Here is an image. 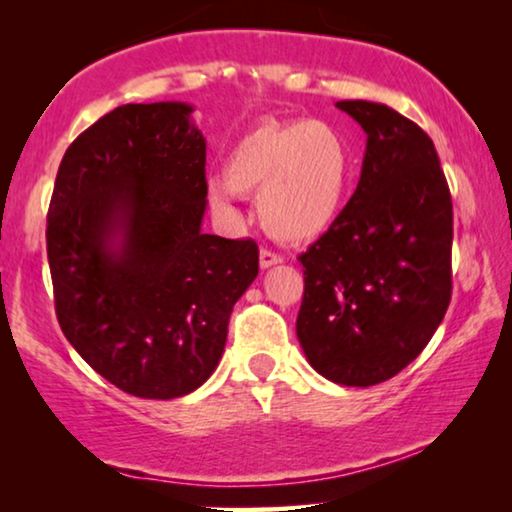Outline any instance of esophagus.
<instances>
[{
	"mask_svg": "<svg viewBox=\"0 0 512 512\" xmlns=\"http://www.w3.org/2000/svg\"><path fill=\"white\" fill-rule=\"evenodd\" d=\"M258 263H261L263 270H268V268H272V265L282 263V256L275 254V251H270V249H261V254H258Z\"/></svg>",
	"mask_w": 512,
	"mask_h": 512,
	"instance_id": "esophagus-1",
	"label": "esophagus"
}]
</instances>
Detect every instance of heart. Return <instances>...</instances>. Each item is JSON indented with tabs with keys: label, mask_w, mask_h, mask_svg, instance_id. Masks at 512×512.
I'll list each match as a JSON object with an SVG mask.
<instances>
[{
	"label": "heart",
	"mask_w": 512,
	"mask_h": 512,
	"mask_svg": "<svg viewBox=\"0 0 512 512\" xmlns=\"http://www.w3.org/2000/svg\"><path fill=\"white\" fill-rule=\"evenodd\" d=\"M226 179H207V198L233 212L235 195L258 193L261 226L279 242H305L338 219L352 184V149L324 121H270L233 144Z\"/></svg>",
	"instance_id": "obj_1"
}]
</instances>
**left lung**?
<instances>
[{"instance_id":"left-lung-1","label":"left lung","mask_w":512,"mask_h":512,"mask_svg":"<svg viewBox=\"0 0 512 512\" xmlns=\"http://www.w3.org/2000/svg\"><path fill=\"white\" fill-rule=\"evenodd\" d=\"M366 132L359 186L298 256L296 333L310 366L373 387L422 354L452 298V198L431 137L387 104H335Z\"/></svg>"}]
</instances>
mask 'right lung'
<instances>
[{
    "instance_id": "right-lung-1",
    "label": "right lung",
    "mask_w": 512,
    "mask_h": 512,
    "mask_svg": "<svg viewBox=\"0 0 512 512\" xmlns=\"http://www.w3.org/2000/svg\"><path fill=\"white\" fill-rule=\"evenodd\" d=\"M186 102L123 104L62 158L46 216L55 314L125 394L170 401L219 366L254 240L202 233L207 142Z\"/></svg>"
}]
</instances>
